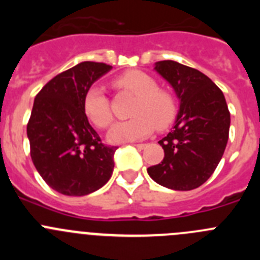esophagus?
<instances>
[{"label": "esophagus", "mask_w": 260, "mask_h": 260, "mask_svg": "<svg viewBox=\"0 0 260 260\" xmlns=\"http://www.w3.org/2000/svg\"><path fill=\"white\" fill-rule=\"evenodd\" d=\"M135 147H137V148H139V150H142V148H144V147H146V144L144 143H139V144H134Z\"/></svg>", "instance_id": "esophagus-1"}]
</instances>
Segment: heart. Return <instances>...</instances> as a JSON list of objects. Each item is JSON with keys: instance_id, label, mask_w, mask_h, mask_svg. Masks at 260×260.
I'll list each match as a JSON object with an SVG mask.
<instances>
[{"instance_id": "obj_1", "label": "heart", "mask_w": 260, "mask_h": 260, "mask_svg": "<svg viewBox=\"0 0 260 260\" xmlns=\"http://www.w3.org/2000/svg\"><path fill=\"white\" fill-rule=\"evenodd\" d=\"M117 89L135 96L132 104V119L113 126L109 139L114 143L142 139L157 130H165L176 118V99L168 89L157 87L151 75L139 70H128L113 80ZM84 113L99 128L109 127L113 113L109 99L99 87H91L83 102Z\"/></svg>"}]
</instances>
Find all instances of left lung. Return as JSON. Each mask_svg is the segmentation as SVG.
I'll use <instances>...</instances> for the list:
<instances>
[{"mask_svg":"<svg viewBox=\"0 0 260 260\" xmlns=\"http://www.w3.org/2000/svg\"><path fill=\"white\" fill-rule=\"evenodd\" d=\"M156 71L181 100L173 130L161 141L164 158L147 169L158 185L187 191L203 185L219 165L228 143L231 113L221 89L197 69L160 61Z\"/></svg>","mask_w":260,"mask_h":260,"instance_id":"8db88e82","label":"left lung"}]
</instances>
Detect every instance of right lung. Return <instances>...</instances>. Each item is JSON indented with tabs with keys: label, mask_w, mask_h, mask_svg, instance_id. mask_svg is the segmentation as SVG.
I'll list each match as a JSON object with an SVG mask.
<instances>
[{
	"label": "right lung",
	"mask_w": 260,
	"mask_h": 260,
	"mask_svg": "<svg viewBox=\"0 0 260 260\" xmlns=\"http://www.w3.org/2000/svg\"><path fill=\"white\" fill-rule=\"evenodd\" d=\"M112 66L86 61L62 71L36 95L27 123L32 162L59 194L83 197L109 181L117 147L105 146L84 113V96Z\"/></svg>",
	"instance_id": "obj_1"
}]
</instances>
